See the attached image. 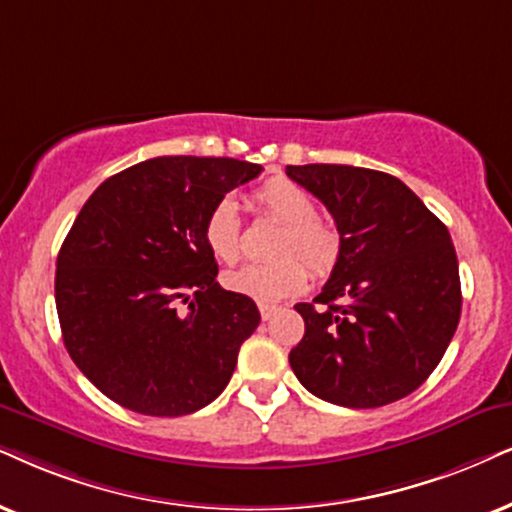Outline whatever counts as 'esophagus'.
<instances>
[{"label": "esophagus", "mask_w": 512, "mask_h": 512, "mask_svg": "<svg viewBox=\"0 0 512 512\" xmlns=\"http://www.w3.org/2000/svg\"><path fill=\"white\" fill-rule=\"evenodd\" d=\"M276 312H278L276 304H260V314H262V319H264V321H269L271 316H274Z\"/></svg>", "instance_id": "1"}]
</instances>
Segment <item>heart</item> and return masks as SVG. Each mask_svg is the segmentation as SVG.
<instances>
[{"label": "heart", "mask_w": 512, "mask_h": 512, "mask_svg": "<svg viewBox=\"0 0 512 512\" xmlns=\"http://www.w3.org/2000/svg\"><path fill=\"white\" fill-rule=\"evenodd\" d=\"M252 203L283 224L271 245L276 260L226 271V288L257 302H278L304 288L307 269L303 261L314 276H326L335 267L340 255L338 231L316 217V203L302 186L283 177L269 179L252 193ZM203 238L219 262L234 264L241 257V219L234 198H219L212 205L203 224Z\"/></svg>", "instance_id": "obj_1"}]
</instances>
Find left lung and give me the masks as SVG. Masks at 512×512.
Segmentation results:
<instances>
[{
	"label": "left lung",
	"mask_w": 512,
	"mask_h": 512,
	"mask_svg": "<svg viewBox=\"0 0 512 512\" xmlns=\"http://www.w3.org/2000/svg\"><path fill=\"white\" fill-rule=\"evenodd\" d=\"M326 205L340 255L314 302L295 304L304 338L290 368L347 409L392 404L428 380L461 319L449 229L404 181L352 165H288Z\"/></svg>",
	"instance_id": "1"
}]
</instances>
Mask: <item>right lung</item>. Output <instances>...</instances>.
Here are the masks:
<instances>
[{
	"mask_svg": "<svg viewBox=\"0 0 512 512\" xmlns=\"http://www.w3.org/2000/svg\"><path fill=\"white\" fill-rule=\"evenodd\" d=\"M260 172L163 155L108 177L82 205L56 260V312L70 359L115 404L174 418L229 385L260 312L215 281L203 224Z\"/></svg>",
	"mask_w": 512,
	"mask_h": 512,
	"instance_id": "obj_1",
	"label": "right lung"
}]
</instances>
